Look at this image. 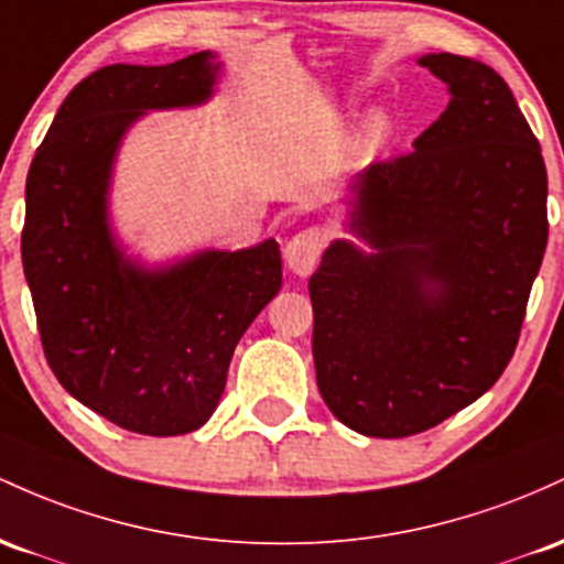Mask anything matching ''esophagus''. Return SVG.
<instances>
[{
    "mask_svg": "<svg viewBox=\"0 0 564 564\" xmlns=\"http://www.w3.org/2000/svg\"><path fill=\"white\" fill-rule=\"evenodd\" d=\"M322 250H325V231L308 226L290 239L288 248H284V261L299 276H308L319 261Z\"/></svg>",
    "mask_w": 564,
    "mask_h": 564,
    "instance_id": "34e87169",
    "label": "esophagus"
}]
</instances>
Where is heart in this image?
<instances>
[{"label": "heart", "instance_id": "b5f03b06", "mask_svg": "<svg viewBox=\"0 0 564 564\" xmlns=\"http://www.w3.org/2000/svg\"><path fill=\"white\" fill-rule=\"evenodd\" d=\"M391 138V119L383 111L367 113L365 122L359 124L357 135H354V154L370 156Z\"/></svg>", "mask_w": 564, "mask_h": 564}]
</instances>
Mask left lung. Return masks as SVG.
Masks as SVG:
<instances>
[{"mask_svg":"<svg viewBox=\"0 0 564 564\" xmlns=\"http://www.w3.org/2000/svg\"><path fill=\"white\" fill-rule=\"evenodd\" d=\"M451 104L410 154L351 181L349 239L308 280L316 386L365 436L426 432L485 394L520 340L549 239L546 164L501 74L419 61Z\"/></svg>","mask_w":564,"mask_h":564,"instance_id":"1","label":"left lung"}]
</instances>
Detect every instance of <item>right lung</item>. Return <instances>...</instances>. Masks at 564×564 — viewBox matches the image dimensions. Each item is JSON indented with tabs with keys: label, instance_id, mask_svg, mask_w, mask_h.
<instances>
[{
	"label": "right lung",
	"instance_id": "right-lung-1",
	"mask_svg": "<svg viewBox=\"0 0 564 564\" xmlns=\"http://www.w3.org/2000/svg\"><path fill=\"white\" fill-rule=\"evenodd\" d=\"M218 68L210 50L98 68L61 104L26 178L21 256L50 370L135 434H188L210 419L239 338L282 288L274 239L143 269L111 234L122 135L145 111L205 104Z\"/></svg>",
	"mask_w": 564,
	"mask_h": 564
}]
</instances>
